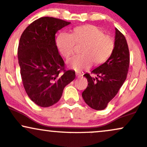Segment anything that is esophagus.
<instances>
[{"mask_svg": "<svg viewBox=\"0 0 147 147\" xmlns=\"http://www.w3.org/2000/svg\"><path fill=\"white\" fill-rule=\"evenodd\" d=\"M76 76L77 77H81L82 76V74L81 73V72H76Z\"/></svg>", "mask_w": 147, "mask_h": 147, "instance_id": "1", "label": "esophagus"}]
</instances>
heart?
<instances>
[{"label": "heart", "mask_w": 147, "mask_h": 147, "mask_svg": "<svg viewBox=\"0 0 147 147\" xmlns=\"http://www.w3.org/2000/svg\"><path fill=\"white\" fill-rule=\"evenodd\" d=\"M76 44H84L81 55L72 57L67 61L71 68L80 72L88 69L92 64L100 65L112 56L115 41L112 36L94 25L87 24L72 29V33L62 32L56 38L59 52L65 59L73 54Z\"/></svg>", "instance_id": "heart-1"}]
</instances>
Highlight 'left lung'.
<instances>
[{
	"instance_id": "left-lung-1",
	"label": "left lung",
	"mask_w": 147,
	"mask_h": 147,
	"mask_svg": "<svg viewBox=\"0 0 147 147\" xmlns=\"http://www.w3.org/2000/svg\"><path fill=\"white\" fill-rule=\"evenodd\" d=\"M115 30V47L112 56L91 72L98 77L93 78L88 73L84 75L88 84L82 93V98L90 107L96 110L107 107L122 86L128 74L130 63L128 43L123 33L117 28Z\"/></svg>"
}]
</instances>
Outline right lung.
I'll return each instance as SVG.
<instances>
[{"label":"right lung","instance_id":"1","mask_svg":"<svg viewBox=\"0 0 147 147\" xmlns=\"http://www.w3.org/2000/svg\"><path fill=\"white\" fill-rule=\"evenodd\" d=\"M70 22L44 17L24 30L18 46V61L24 89L33 102L48 107L60 100L75 72L66 70L56 45V32Z\"/></svg>","mask_w":147,"mask_h":147}]
</instances>
